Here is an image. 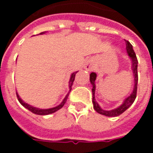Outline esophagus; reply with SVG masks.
Masks as SVG:
<instances>
[{
    "instance_id": "obj_1",
    "label": "esophagus",
    "mask_w": 153,
    "mask_h": 153,
    "mask_svg": "<svg viewBox=\"0 0 153 153\" xmlns=\"http://www.w3.org/2000/svg\"><path fill=\"white\" fill-rule=\"evenodd\" d=\"M84 68H85V70H88V71H92V70H93V65L91 63H87L86 65H85Z\"/></svg>"
}]
</instances>
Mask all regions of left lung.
I'll return each mask as SVG.
<instances>
[{
  "label": "left lung",
  "mask_w": 153,
  "mask_h": 153,
  "mask_svg": "<svg viewBox=\"0 0 153 153\" xmlns=\"http://www.w3.org/2000/svg\"><path fill=\"white\" fill-rule=\"evenodd\" d=\"M125 41V44H126V51L128 56L131 60V69L132 72H133V75H134V88H133V92L131 94L126 97L121 105L118 107H116L115 109L110 110V111H106V110H103L99 104L97 102L96 99H95V91H96V79H97V74L93 72L90 74V83L93 86L92 88V92H93V108L97 112L99 113L101 115H106L108 117H115V116H118V115H121L122 113L125 112L126 110L128 109L129 106H131L132 104L134 102L135 98H136V94H137V86H138V60L135 55V52L134 49H133V46L129 42Z\"/></svg>",
  "instance_id": "1"
}]
</instances>
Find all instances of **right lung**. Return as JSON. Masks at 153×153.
<instances>
[{"label":"right lung","mask_w":153,"mask_h":153,"mask_svg":"<svg viewBox=\"0 0 153 153\" xmlns=\"http://www.w3.org/2000/svg\"><path fill=\"white\" fill-rule=\"evenodd\" d=\"M45 33V32H42V33H41L39 34H43ZM78 71L76 72H74V73L71 74V75H70V81H69V88H70V91H69V93H67L66 96L65 97V98L63 99V101L61 102L60 104H59L58 106H55V107H52V108H49V109H40V108H38V107H35V106H33L31 105H29L28 103H26L25 102H24L23 100L20 98V97L19 96L18 93L16 92V95H17V97H18L19 102H20L22 106H25L26 109H28V111H30L31 112L34 113L36 115H50V114H52V113L56 112L58 110H60V108H62L64 106V105L65 104L67 101V98H68V97H69V94H70V92L71 91V87L73 85L74 81V78H75V74H77Z\"/></svg>","instance_id":"obj_1"}]
</instances>
